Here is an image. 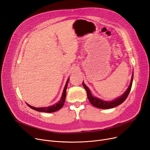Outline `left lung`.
I'll return each instance as SVG.
<instances>
[{
    "label": "left lung",
    "instance_id": "left-lung-1",
    "mask_svg": "<svg viewBox=\"0 0 150 150\" xmlns=\"http://www.w3.org/2000/svg\"><path fill=\"white\" fill-rule=\"evenodd\" d=\"M132 79H133V74L132 75L130 84L129 86L128 89L127 90V91H126L123 94V95L122 96H120L119 98H117L113 101H103L101 99H99L97 97H94L93 96H92L89 88L85 85V84L83 82V85L84 88L86 89V92H87V96H88V100H89L90 103L93 106H94L95 107H97L98 108H100V109H110V108H113L114 107H116L117 106L120 105L126 99H127V97L128 96L129 93L130 92V91L131 89L132 84Z\"/></svg>",
    "mask_w": 150,
    "mask_h": 150
}]
</instances>
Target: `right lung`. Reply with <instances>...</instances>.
<instances>
[{
    "instance_id": "obj_1",
    "label": "right lung",
    "mask_w": 150,
    "mask_h": 150,
    "mask_svg": "<svg viewBox=\"0 0 150 150\" xmlns=\"http://www.w3.org/2000/svg\"><path fill=\"white\" fill-rule=\"evenodd\" d=\"M69 80V78L67 80V81L66 82V86H65V87H64V91H63V93H62L61 98L60 101L58 102V103L54 104V105L49 106V107H44V108H35V107H33V106H31L29 105L27 103V105L30 108L33 109L34 110H36V111H39V112H53L58 111V110L60 109L63 106V105H64V102H65V100H66V89H67V84H68Z\"/></svg>"
}]
</instances>
